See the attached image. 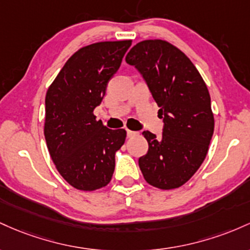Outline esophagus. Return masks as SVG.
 I'll return each mask as SVG.
<instances>
[{"label":"esophagus","mask_w":250,"mask_h":250,"mask_svg":"<svg viewBox=\"0 0 250 250\" xmlns=\"http://www.w3.org/2000/svg\"><path fill=\"white\" fill-rule=\"evenodd\" d=\"M138 134V132H136V131H131V130H127V137H134Z\"/></svg>","instance_id":"1"}]
</instances>
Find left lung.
<instances>
[{"label": "left lung", "mask_w": 250, "mask_h": 250, "mask_svg": "<svg viewBox=\"0 0 250 250\" xmlns=\"http://www.w3.org/2000/svg\"><path fill=\"white\" fill-rule=\"evenodd\" d=\"M125 60L146 81L164 120L161 138L143 132L148 143L138 161L143 176L162 190L182 187L206 159L214 133L208 87L190 59L167 41L138 42Z\"/></svg>", "instance_id": "obj_1"}]
</instances>
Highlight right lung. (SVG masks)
Here are the masks:
<instances>
[{
	"label": "right lung",
	"mask_w": 250,
	"mask_h": 250,
	"mask_svg": "<svg viewBox=\"0 0 250 250\" xmlns=\"http://www.w3.org/2000/svg\"><path fill=\"white\" fill-rule=\"evenodd\" d=\"M131 43L104 41L83 47L67 60L47 91V147L59 173L78 190L94 191L107 186L114 155L125 143L124 128L110 130L93 111Z\"/></svg>",
	"instance_id": "right-lung-1"
}]
</instances>
